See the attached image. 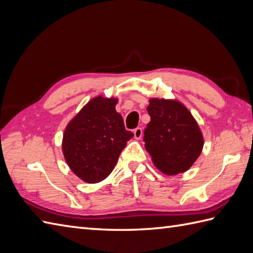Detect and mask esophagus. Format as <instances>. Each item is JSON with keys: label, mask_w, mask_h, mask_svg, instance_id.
Returning a JSON list of instances; mask_svg holds the SVG:
<instances>
[{"label": "esophagus", "mask_w": 253, "mask_h": 253, "mask_svg": "<svg viewBox=\"0 0 253 253\" xmlns=\"http://www.w3.org/2000/svg\"><path fill=\"white\" fill-rule=\"evenodd\" d=\"M142 128H140V127H137L136 129H134L133 130V134H134V138L136 139H140L141 137H142Z\"/></svg>", "instance_id": "obj_1"}]
</instances>
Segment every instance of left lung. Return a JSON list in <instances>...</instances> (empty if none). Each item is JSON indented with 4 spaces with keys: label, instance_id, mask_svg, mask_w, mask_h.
<instances>
[{
    "label": "left lung",
    "instance_id": "obj_1",
    "mask_svg": "<svg viewBox=\"0 0 253 253\" xmlns=\"http://www.w3.org/2000/svg\"><path fill=\"white\" fill-rule=\"evenodd\" d=\"M144 129V146L154 165L166 174L184 172L202 153L204 138L191 112L177 100L153 98Z\"/></svg>",
    "mask_w": 253,
    "mask_h": 253
}]
</instances>
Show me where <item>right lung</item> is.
Segmentation results:
<instances>
[{
  "label": "right lung",
  "mask_w": 253,
  "mask_h": 253,
  "mask_svg": "<svg viewBox=\"0 0 253 253\" xmlns=\"http://www.w3.org/2000/svg\"><path fill=\"white\" fill-rule=\"evenodd\" d=\"M117 99H91L66 127L62 152L72 171L87 183H97L112 172L121 152L133 133L116 112Z\"/></svg>",
  "instance_id": "obj_1"
}]
</instances>
